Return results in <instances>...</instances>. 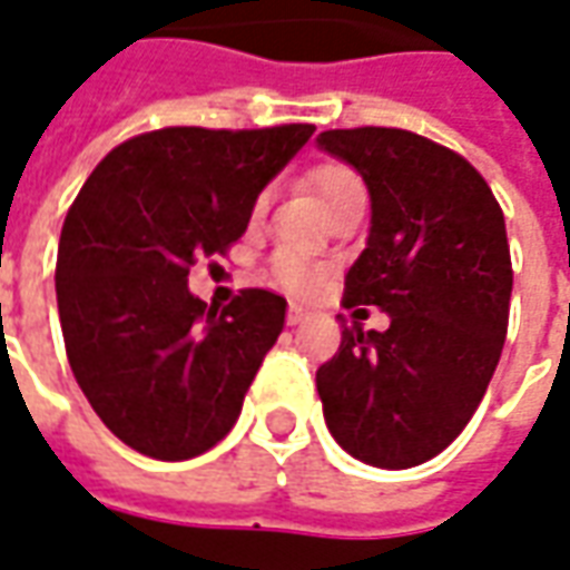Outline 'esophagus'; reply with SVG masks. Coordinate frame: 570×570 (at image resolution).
Instances as JSON below:
<instances>
[{
    "instance_id": "1",
    "label": "esophagus",
    "mask_w": 570,
    "mask_h": 570,
    "mask_svg": "<svg viewBox=\"0 0 570 570\" xmlns=\"http://www.w3.org/2000/svg\"><path fill=\"white\" fill-rule=\"evenodd\" d=\"M306 318V309L301 304H292L288 306V325H301Z\"/></svg>"
}]
</instances>
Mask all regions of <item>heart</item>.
<instances>
[{"instance_id": "1", "label": "heart", "mask_w": 570, "mask_h": 570, "mask_svg": "<svg viewBox=\"0 0 570 570\" xmlns=\"http://www.w3.org/2000/svg\"><path fill=\"white\" fill-rule=\"evenodd\" d=\"M309 187H313V193H316V199L322 202L325 212H334L337 205H346V202L353 199H365V187H362L358 175L341 163L318 165L316 171L309 175ZM264 205L266 199H257L254 214L264 212ZM273 269H276L278 282L294 288V292H309L318 278L316 266L297 252H278L276 261H273Z\"/></svg>"}]
</instances>
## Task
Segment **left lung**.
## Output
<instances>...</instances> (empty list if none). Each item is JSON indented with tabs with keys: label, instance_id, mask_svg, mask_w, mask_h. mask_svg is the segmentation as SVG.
<instances>
[{
	"label": "left lung",
	"instance_id": "obj_1",
	"mask_svg": "<svg viewBox=\"0 0 570 570\" xmlns=\"http://www.w3.org/2000/svg\"><path fill=\"white\" fill-rule=\"evenodd\" d=\"M316 144L371 196L346 306L390 316L386 331L343 328L316 371L322 414L346 454L407 470L458 439L498 368L512 294L503 212L463 156L421 135L337 128Z\"/></svg>",
	"mask_w": 570,
	"mask_h": 570
}]
</instances>
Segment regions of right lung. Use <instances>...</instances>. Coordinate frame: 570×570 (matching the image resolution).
Instances as JSON below:
<instances>
[{
	"mask_svg": "<svg viewBox=\"0 0 570 570\" xmlns=\"http://www.w3.org/2000/svg\"><path fill=\"white\" fill-rule=\"evenodd\" d=\"M313 131L163 128L112 149L79 189L60 229V328L79 390L128 448L189 460L233 430L288 304L248 288L208 306L189 266L242 239Z\"/></svg>",
	"mask_w": 570,
	"mask_h": 570,
	"instance_id": "1",
	"label": "right lung"
}]
</instances>
